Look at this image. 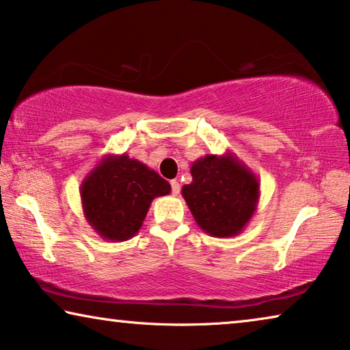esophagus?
I'll list each match as a JSON object with an SVG mask.
<instances>
[{
	"label": "esophagus",
	"instance_id": "1",
	"mask_svg": "<svg viewBox=\"0 0 350 350\" xmlns=\"http://www.w3.org/2000/svg\"><path fill=\"white\" fill-rule=\"evenodd\" d=\"M171 191H173V195H179L180 191V184L176 179L171 180Z\"/></svg>",
	"mask_w": 350,
	"mask_h": 350
}]
</instances>
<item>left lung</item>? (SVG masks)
Masks as SVG:
<instances>
[{
    "instance_id": "8db88e82",
    "label": "left lung",
    "mask_w": 350,
    "mask_h": 350,
    "mask_svg": "<svg viewBox=\"0 0 350 350\" xmlns=\"http://www.w3.org/2000/svg\"><path fill=\"white\" fill-rule=\"evenodd\" d=\"M191 184L182 187V196L195 221L212 237L241 234L258 208V177L236 154H207L190 168Z\"/></svg>"
}]
</instances>
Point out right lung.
Wrapping results in <instances>:
<instances>
[{
  "label": "right lung",
  "mask_w": 350,
  "mask_h": 350,
  "mask_svg": "<svg viewBox=\"0 0 350 350\" xmlns=\"http://www.w3.org/2000/svg\"><path fill=\"white\" fill-rule=\"evenodd\" d=\"M170 191L168 180L127 154L105 155L80 185L88 223L111 242L132 239L143 226L150 202Z\"/></svg>",
  "instance_id": "add662e5"
}]
</instances>
